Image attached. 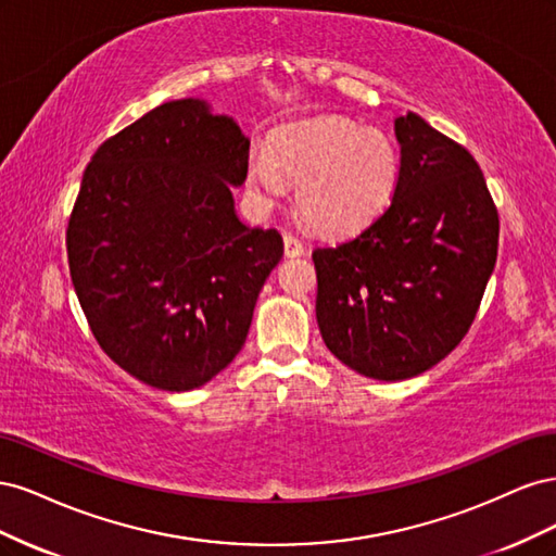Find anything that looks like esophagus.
Returning <instances> with one entry per match:
<instances>
[{"label":"esophagus","mask_w":556,"mask_h":556,"mask_svg":"<svg viewBox=\"0 0 556 556\" xmlns=\"http://www.w3.org/2000/svg\"><path fill=\"white\" fill-rule=\"evenodd\" d=\"M285 257H301L306 252L304 243H301L292 233H285Z\"/></svg>","instance_id":"1"}]
</instances>
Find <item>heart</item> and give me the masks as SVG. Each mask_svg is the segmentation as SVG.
<instances>
[{"label": "heart", "instance_id": "1", "mask_svg": "<svg viewBox=\"0 0 556 556\" xmlns=\"http://www.w3.org/2000/svg\"><path fill=\"white\" fill-rule=\"evenodd\" d=\"M401 160L390 134L341 115L280 127L268 148L248 155V188L262 206H274L296 182L306 223L345 237L371 225L396 192Z\"/></svg>", "mask_w": 556, "mask_h": 556}]
</instances>
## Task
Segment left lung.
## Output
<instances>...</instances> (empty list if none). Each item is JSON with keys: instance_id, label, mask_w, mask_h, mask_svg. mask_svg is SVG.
<instances>
[{"instance_id": "1", "label": "left lung", "mask_w": 556, "mask_h": 556, "mask_svg": "<svg viewBox=\"0 0 556 556\" xmlns=\"http://www.w3.org/2000/svg\"><path fill=\"white\" fill-rule=\"evenodd\" d=\"M392 204L359 237L313 252L317 327L374 380L425 374L459 345L498 250V213L473 155L417 113L394 121Z\"/></svg>"}]
</instances>
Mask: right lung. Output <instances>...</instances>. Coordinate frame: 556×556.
Listing matches in <instances>:
<instances>
[{
	"instance_id": "add662e5",
	"label": "right lung",
	"mask_w": 556,
	"mask_h": 556,
	"mask_svg": "<svg viewBox=\"0 0 556 556\" xmlns=\"http://www.w3.org/2000/svg\"><path fill=\"white\" fill-rule=\"evenodd\" d=\"M248 150L233 117L190 97L117 131L83 174L74 290L97 343L155 390L190 392L233 362L282 257L280 233L233 208Z\"/></svg>"
}]
</instances>
